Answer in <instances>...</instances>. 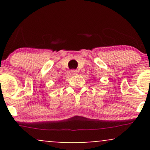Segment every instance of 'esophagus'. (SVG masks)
I'll return each instance as SVG.
<instances>
[{"label": "esophagus", "instance_id": "34e87169", "mask_svg": "<svg viewBox=\"0 0 150 150\" xmlns=\"http://www.w3.org/2000/svg\"><path fill=\"white\" fill-rule=\"evenodd\" d=\"M71 73L74 75H77V73H78V70H71Z\"/></svg>", "mask_w": 150, "mask_h": 150}]
</instances>
